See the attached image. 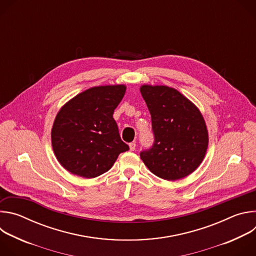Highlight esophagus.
<instances>
[{
  "label": "esophagus",
  "instance_id": "esophagus-1",
  "mask_svg": "<svg viewBox=\"0 0 256 256\" xmlns=\"http://www.w3.org/2000/svg\"><path fill=\"white\" fill-rule=\"evenodd\" d=\"M136 142H130V151H134L136 150Z\"/></svg>",
  "mask_w": 256,
  "mask_h": 256
}]
</instances>
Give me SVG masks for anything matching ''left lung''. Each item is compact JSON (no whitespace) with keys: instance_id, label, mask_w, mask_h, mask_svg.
I'll list each match as a JSON object with an SVG mask.
<instances>
[{"instance_id":"left-lung-1","label":"left lung","mask_w":256,"mask_h":256,"mask_svg":"<svg viewBox=\"0 0 256 256\" xmlns=\"http://www.w3.org/2000/svg\"><path fill=\"white\" fill-rule=\"evenodd\" d=\"M142 96L152 120L154 144L140 156L156 176L174 181L192 173L202 162L208 144L198 108L174 88L142 85Z\"/></svg>"}]
</instances>
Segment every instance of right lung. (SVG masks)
<instances>
[{
    "instance_id": "1",
    "label": "right lung",
    "mask_w": 256,
    "mask_h": 256,
    "mask_svg": "<svg viewBox=\"0 0 256 256\" xmlns=\"http://www.w3.org/2000/svg\"><path fill=\"white\" fill-rule=\"evenodd\" d=\"M124 85L90 88L66 102L52 128V144L60 165L72 174L97 177L112 167L128 146L114 118Z\"/></svg>"
}]
</instances>
